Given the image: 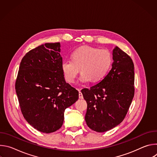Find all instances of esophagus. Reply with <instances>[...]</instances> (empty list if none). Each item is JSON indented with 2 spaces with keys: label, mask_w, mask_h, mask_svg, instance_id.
<instances>
[{
  "label": "esophagus",
  "mask_w": 157,
  "mask_h": 157,
  "mask_svg": "<svg viewBox=\"0 0 157 157\" xmlns=\"http://www.w3.org/2000/svg\"><path fill=\"white\" fill-rule=\"evenodd\" d=\"M79 99H83V96L81 91H79Z\"/></svg>",
  "instance_id": "obj_1"
}]
</instances>
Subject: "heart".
I'll use <instances>...</instances> for the list:
<instances>
[{"mask_svg": "<svg viewBox=\"0 0 157 157\" xmlns=\"http://www.w3.org/2000/svg\"><path fill=\"white\" fill-rule=\"evenodd\" d=\"M71 57V61L66 59L61 64L64 78L69 83L75 81L80 70L81 82H99L106 76L113 61L108 50L88 46L75 50Z\"/></svg>", "mask_w": 157, "mask_h": 157, "instance_id": "heart-1", "label": "heart"}]
</instances>
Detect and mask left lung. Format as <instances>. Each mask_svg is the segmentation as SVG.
Instances as JSON below:
<instances>
[{
    "label": "left lung",
    "mask_w": 157,
    "mask_h": 157,
    "mask_svg": "<svg viewBox=\"0 0 157 157\" xmlns=\"http://www.w3.org/2000/svg\"><path fill=\"white\" fill-rule=\"evenodd\" d=\"M113 55L112 68L106 76L90 89L81 90L87 104L86 122L98 132L109 130L122 122L135 93L132 59L117 47Z\"/></svg>",
    "instance_id": "obj_1"
}]
</instances>
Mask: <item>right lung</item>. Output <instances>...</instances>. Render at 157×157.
Here are the masks:
<instances>
[{
  "mask_svg": "<svg viewBox=\"0 0 157 157\" xmlns=\"http://www.w3.org/2000/svg\"><path fill=\"white\" fill-rule=\"evenodd\" d=\"M60 52L59 43H48L31 50L20 62L15 81L23 116L43 133L60 128L65 109L79 98L78 91L64 80Z\"/></svg>",
  "mask_w": 157,
  "mask_h": 157,
  "instance_id": "obj_1",
  "label": "right lung"
}]
</instances>
